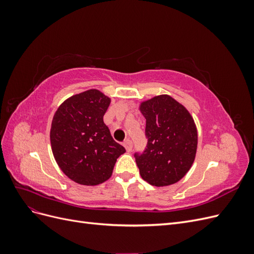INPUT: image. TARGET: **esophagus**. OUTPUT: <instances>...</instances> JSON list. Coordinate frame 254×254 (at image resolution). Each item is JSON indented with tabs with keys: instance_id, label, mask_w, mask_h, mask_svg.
Segmentation results:
<instances>
[{
	"instance_id": "esophagus-1",
	"label": "esophagus",
	"mask_w": 254,
	"mask_h": 254,
	"mask_svg": "<svg viewBox=\"0 0 254 254\" xmlns=\"http://www.w3.org/2000/svg\"><path fill=\"white\" fill-rule=\"evenodd\" d=\"M123 145H124V147L126 148V150H127L128 152L132 150V142H131V140H129V139L125 140L124 143H123Z\"/></svg>"
}]
</instances>
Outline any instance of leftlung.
Instances as JSON below:
<instances>
[{
	"label": "left lung",
	"instance_id": "obj_1",
	"mask_svg": "<svg viewBox=\"0 0 254 254\" xmlns=\"http://www.w3.org/2000/svg\"><path fill=\"white\" fill-rule=\"evenodd\" d=\"M147 145L134 152L142 178L155 187L171 186L182 179L193 164L197 129L189 111L170 95L142 103Z\"/></svg>",
	"mask_w": 254,
	"mask_h": 254
}]
</instances>
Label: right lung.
<instances>
[{"mask_svg": "<svg viewBox=\"0 0 254 254\" xmlns=\"http://www.w3.org/2000/svg\"><path fill=\"white\" fill-rule=\"evenodd\" d=\"M109 105V97L92 89L67 98L53 118V155L61 171L83 186L108 180L117 159L126 151L104 123Z\"/></svg>", "mask_w": 254, "mask_h": 254, "instance_id": "1", "label": "right lung"}]
</instances>
